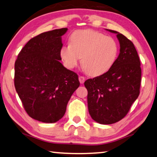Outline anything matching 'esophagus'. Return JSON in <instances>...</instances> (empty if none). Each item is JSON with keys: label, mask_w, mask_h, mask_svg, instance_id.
I'll return each instance as SVG.
<instances>
[{"label": "esophagus", "mask_w": 157, "mask_h": 157, "mask_svg": "<svg viewBox=\"0 0 157 157\" xmlns=\"http://www.w3.org/2000/svg\"><path fill=\"white\" fill-rule=\"evenodd\" d=\"M78 80H79V81H80V83L81 84H83L84 82H85V81H86V78H85V77L82 76H80L78 77Z\"/></svg>", "instance_id": "1"}]
</instances>
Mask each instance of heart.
<instances>
[{
	"label": "heart",
	"mask_w": 157,
	"mask_h": 157,
	"mask_svg": "<svg viewBox=\"0 0 157 157\" xmlns=\"http://www.w3.org/2000/svg\"><path fill=\"white\" fill-rule=\"evenodd\" d=\"M70 45L63 46L60 56L66 67L73 68L82 57L83 68L90 75L106 73L116 62L119 45L112 36L92 29L74 32L69 38Z\"/></svg>",
	"instance_id": "1"
}]
</instances>
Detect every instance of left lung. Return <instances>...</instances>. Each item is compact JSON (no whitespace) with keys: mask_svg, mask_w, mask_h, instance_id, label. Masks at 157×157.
Masks as SVG:
<instances>
[{"mask_svg":"<svg viewBox=\"0 0 157 157\" xmlns=\"http://www.w3.org/2000/svg\"><path fill=\"white\" fill-rule=\"evenodd\" d=\"M117 34L120 53L106 73L84 83L87 105L92 119L100 124H112L124 118L138 98L141 79V63L133 43L119 32Z\"/></svg>","mask_w":157,"mask_h":157,"instance_id":"left-lung-1","label":"left lung"}]
</instances>
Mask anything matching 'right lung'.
I'll return each mask as SVG.
<instances>
[{"mask_svg": "<svg viewBox=\"0 0 157 157\" xmlns=\"http://www.w3.org/2000/svg\"><path fill=\"white\" fill-rule=\"evenodd\" d=\"M62 28L46 32L30 39L15 62L14 86L30 117L55 123L64 116L69 100L80 86L78 75L60 60Z\"/></svg>", "mask_w": 157, "mask_h": 157, "instance_id": "right-lung-1", "label": "right lung"}]
</instances>
